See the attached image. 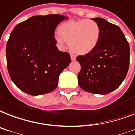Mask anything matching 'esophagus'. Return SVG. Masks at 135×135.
Listing matches in <instances>:
<instances>
[{
    "label": "esophagus",
    "mask_w": 135,
    "mask_h": 135,
    "mask_svg": "<svg viewBox=\"0 0 135 135\" xmlns=\"http://www.w3.org/2000/svg\"><path fill=\"white\" fill-rule=\"evenodd\" d=\"M71 59L72 61H75L76 60V56H74V55H71Z\"/></svg>",
    "instance_id": "34e87169"
}]
</instances>
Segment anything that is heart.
<instances>
[{
  "label": "heart",
  "mask_w": 135,
  "mask_h": 135,
  "mask_svg": "<svg viewBox=\"0 0 135 135\" xmlns=\"http://www.w3.org/2000/svg\"><path fill=\"white\" fill-rule=\"evenodd\" d=\"M58 35L56 41L61 48H64L65 42H67L73 53L84 56L96 48L100 37V29L94 20H72L59 27Z\"/></svg>",
  "instance_id": "heart-1"
}]
</instances>
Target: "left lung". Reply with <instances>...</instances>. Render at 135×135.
Returning <instances> with one entry per match:
<instances>
[{
  "instance_id": "obj_1",
  "label": "left lung",
  "mask_w": 135,
  "mask_h": 135,
  "mask_svg": "<svg viewBox=\"0 0 135 135\" xmlns=\"http://www.w3.org/2000/svg\"><path fill=\"white\" fill-rule=\"evenodd\" d=\"M92 20L100 26L99 42L91 53L76 58L81 67L78 82L86 92L105 95L117 89L127 75L129 45L119 27L101 17Z\"/></svg>"
}]
</instances>
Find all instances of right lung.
<instances>
[{
    "mask_svg": "<svg viewBox=\"0 0 135 135\" xmlns=\"http://www.w3.org/2000/svg\"><path fill=\"white\" fill-rule=\"evenodd\" d=\"M68 18L59 14L32 16L17 24L10 33L6 45L8 73L23 92L42 95L57 87L59 76L71 58L58 49L54 32Z\"/></svg>",
    "mask_w": 135,
    "mask_h": 135,
    "instance_id": "obj_1",
    "label": "right lung"
}]
</instances>
